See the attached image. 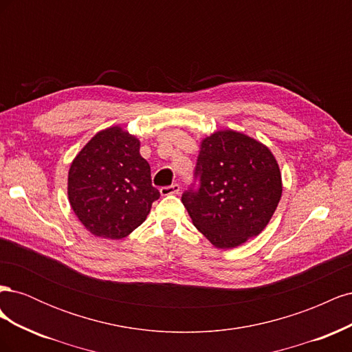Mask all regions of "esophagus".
I'll list each match as a JSON object with an SVG mask.
<instances>
[{
    "instance_id": "1",
    "label": "esophagus",
    "mask_w": 352,
    "mask_h": 352,
    "mask_svg": "<svg viewBox=\"0 0 352 352\" xmlns=\"http://www.w3.org/2000/svg\"><path fill=\"white\" fill-rule=\"evenodd\" d=\"M180 192V185L179 184H173L170 186H163L160 188V194H162L163 197L166 195H175V194H179Z\"/></svg>"
}]
</instances>
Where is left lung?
I'll list each match as a JSON object with an SVG mask.
<instances>
[{
  "instance_id": "1",
  "label": "left lung",
  "mask_w": 352,
  "mask_h": 352,
  "mask_svg": "<svg viewBox=\"0 0 352 352\" xmlns=\"http://www.w3.org/2000/svg\"><path fill=\"white\" fill-rule=\"evenodd\" d=\"M280 195V170L269 148L243 133L219 131L201 142L194 184L182 202L214 247L235 248L267 226Z\"/></svg>"
}]
</instances>
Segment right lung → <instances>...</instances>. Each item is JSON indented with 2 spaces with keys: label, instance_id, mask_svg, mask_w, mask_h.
Returning a JSON list of instances; mask_svg holds the SVG:
<instances>
[{
  "label": "right lung",
  "instance_id": "add662e5",
  "mask_svg": "<svg viewBox=\"0 0 352 352\" xmlns=\"http://www.w3.org/2000/svg\"><path fill=\"white\" fill-rule=\"evenodd\" d=\"M69 201L92 235L122 239L141 226L160 198L140 141L122 127L101 131L69 170Z\"/></svg>",
  "mask_w": 352,
  "mask_h": 352
}]
</instances>
